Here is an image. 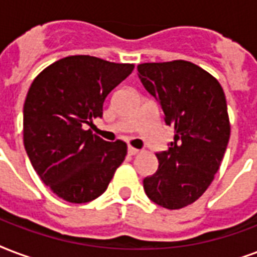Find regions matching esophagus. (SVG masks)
<instances>
[{
	"label": "esophagus",
	"instance_id": "34e87169",
	"mask_svg": "<svg viewBox=\"0 0 257 257\" xmlns=\"http://www.w3.org/2000/svg\"><path fill=\"white\" fill-rule=\"evenodd\" d=\"M139 152H140V151L136 150V148H133V147H129L128 148V154L131 155V156H135V155H137Z\"/></svg>",
	"mask_w": 257,
	"mask_h": 257
}]
</instances>
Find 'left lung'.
<instances>
[{"label": "left lung", "mask_w": 257, "mask_h": 257, "mask_svg": "<svg viewBox=\"0 0 257 257\" xmlns=\"http://www.w3.org/2000/svg\"><path fill=\"white\" fill-rule=\"evenodd\" d=\"M143 86L174 126L167 151L156 154L159 168L144 178L148 198L174 210L191 205L214 179L229 136L224 90L214 76L186 60L137 66Z\"/></svg>", "instance_id": "1"}]
</instances>
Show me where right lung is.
Returning <instances> with one entry per match:
<instances>
[{
  "label": "right lung",
  "instance_id": "add662e5",
  "mask_svg": "<svg viewBox=\"0 0 257 257\" xmlns=\"http://www.w3.org/2000/svg\"><path fill=\"white\" fill-rule=\"evenodd\" d=\"M133 68L74 55L32 82L24 103V147L37 175L59 198L71 203L98 198L124 162V142H105L83 126L102 117L107 94Z\"/></svg>",
  "mask_w": 257,
  "mask_h": 257
}]
</instances>
